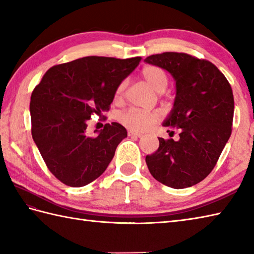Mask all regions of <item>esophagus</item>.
I'll return each mask as SVG.
<instances>
[{"label": "esophagus", "instance_id": "obj_1", "mask_svg": "<svg viewBox=\"0 0 254 254\" xmlns=\"http://www.w3.org/2000/svg\"><path fill=\"white\" fill-rule=\"evenodd\" d=\"M127 135L130 137H141L142 134L141 133H137V132H134V131H128L127 132Z\"/></svg>", "mask_w": 254, "mask_h": 254}]
</instances>
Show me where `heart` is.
<instances>
[{
	"label": "heart",
	"instance_id": "1",
	"mask_svg": "<svg viewBox=\"0 0 254 254\" xmlns=\"http://www.w3.org/2000/svg\"><path fill=\"white\" fill-rule=\"evenodd\" d=\"M142 76L147 84L157 93H163L168 87L169 76L164 68L156 65H147L142 69ZM126 82H121L116 89V99H120L123 91L126 89ZM161 118V113L157 110L144 111L138 108H128L122 111L118 117V120L124 127L132 131L143 132L158 122Z\"/></svg>",
	"mask_w": 254,
	"mask_h": 254
}]
</instances>
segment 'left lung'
Masks as SVG:
<instances>
[{"mask_svg":"<svg viewBox=\"0 0 254 254\" xmlns=\"http://www.w3.org/2000/svg\"><path fill=\"white\" fill-rule=\"evenodd\" d=\"M145 61L167 69L175 77V107L164 127L180 131L178 141L158 138V149L145 159L149 172L167 187H192L212 172L230 137L233 89L216 65L205 59L164 52Z\"/></svg>","mask_w":254,"mask_h":254,"instance_id":"left-lung-1","label":"left lung"}]
</instances>
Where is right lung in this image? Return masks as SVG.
<instances>
[{"instance_id": "obj_1", "label": "right lung", "mask_w": 254, "mask_h": 254, "mask_svg": "<svg viewBox=\"0 0 254 254\" xmlns=\"http://www.w3.org/2000/svg\"><path fill=\"white\" fill-rule=\"evenodd\" d=\"M139 61L93 56L57 64L32 90V138L48 169L64 185L79 188L96 180L127 137L126 127L117 122L89 136L86 122L110 109L118 85Z\"/></svg>"}]
</instances>
